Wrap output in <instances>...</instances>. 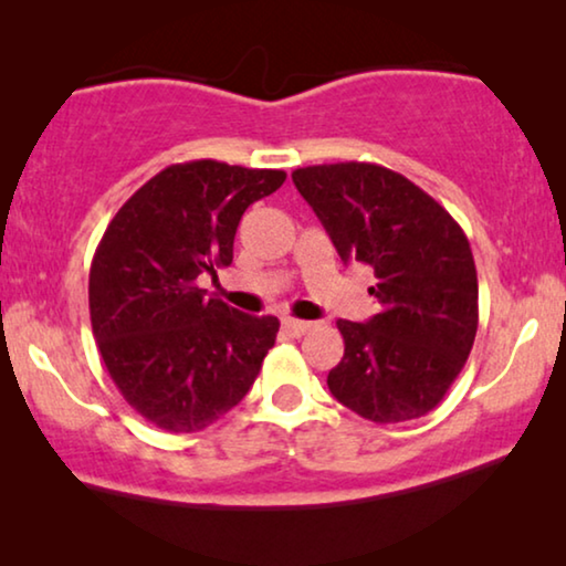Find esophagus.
I'll return each mask as SVG.
<instances>
[{"label": "esophagus", "mask_w": 566, "mask_h": 566, "mask_svg": "<svg viewBox=\"0 0 566 566\" xmlns=\"http://www.w3.org/2000/svg\"><path fill=\"white\" fill-rule=\"evenodd\" d=\"M314 327V322H304V319H293V316H285L283 319V329L289 332L291 337H301V335H306L308 329Z\"/></svg>", "instance_id": "34e87169"}]
</instances>
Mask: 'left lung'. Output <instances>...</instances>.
Returning a JSON list of instances; mask_svg holds the SVG:
<instances>
[{"instance_id":"left-lung-1","label":"left lung","mask_w":566,"mask_h":566,"mask_svg":"<svg viewBox=\"0 0 566 566\" xmlns=\"http://www.w3.org/2000/svg\"><path fill=\"white\" fill-rule=\"evenodd\" d=\"M293 182L345 262L374 268L381 304L370 322L339 319L345 355L327 386L370 422L428 415L467 363L479 327L469 239L405 175L370 161L301 167Z\"/></svg>"}]
</instances>
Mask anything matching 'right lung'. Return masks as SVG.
<instances>
[{
	"label": "right lung",
	"instance_id": "1",
	"mask_svg": "<svg viewBox=\"0 0 566 566\" xmlns=\"http://www.w3.org/2000/svg\"><path fill=\"white\" fill-rule=\"evenodd\" d=\"M283 169L169 165L107 223L90 268V319L123 399L167 432H198L244 399L281 322L208 298L200 275L234 260L247 208Z\"/></svg>",
	"mask_w": 566,
	"mask_h": 566
}]
</instances>
